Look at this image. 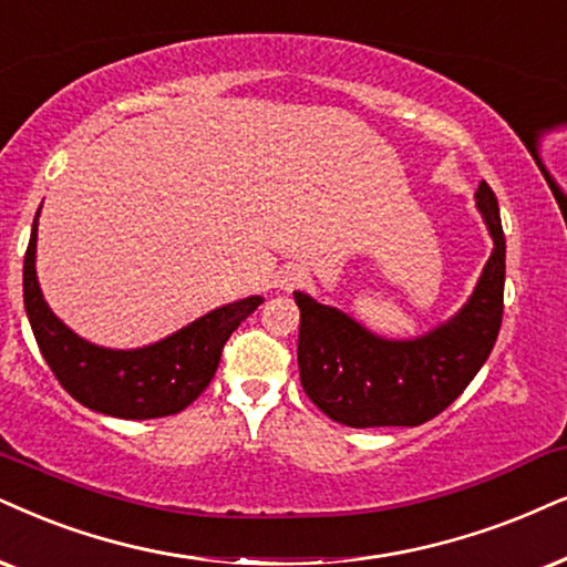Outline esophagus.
<instances>
[{
    "mask_svg": "<svg viewBox=\"0 0 567 567\" xmlns=\"http://www.w3.org/2000/svg\"><path fill=\"white\" fill-rule=\"evenodd\" d=\"M306 277H308V271L303 267H298V264H288V267L277 275V285L282 290H296L306 282Z\"/></svg>",
    "mask_w": 567,
    "mask_h": 567,
    "instance_id": "obj_1",
    "label": "esophagus"
}]
</instances>
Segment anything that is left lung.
<instances>
[{
	"label": "left lung",
	"mask_w": 567,
	"mask_h": 567,
	"mask_svg": "<svg viewBox=\"0 0 567 567\" xmlns=\"http://www.w3.org/2000/svg\"><path fill=\"white\" fill-rule=\"evenodd\" d=\"M492 256L461 311L413 340H390L334 306L296 290L298 369L311 403L337 424L419 426L442 413L478 374L503 324L505 233L486 183L476 190Z\"/></svg>",
	"instance_id": "obj_1"
}]
</instances>
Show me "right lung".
Listing matches in <instances>:
<instances>
[{
  "label": "right lung",
  "mask_w": 567,
  "mask_h": 567,
  "mask_svg": "<svg viewBox=\"0 0 567 567\" xmlns=\"http://www.w3.org/2000/svg\"><path fill=\"white\" fill-rule=\"evenodd\" d=\"M35 212L23 261V300L41 355L64 390L91 411L114 419H162L181 413L209 386L230 334L261 306V296L219 306L152 346L114 350L93 346L54 317L35 277Z\"/></svg>",
  "instance_id": "obj_1"
}]
</instances>
